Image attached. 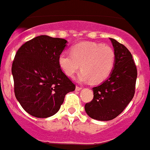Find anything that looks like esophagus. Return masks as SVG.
I'll return each mask as SVG.
<instances>
[{
    "mask_svg": "<svg viewBox=\"0 0 150 150\" xmlns=\"http://www.w3.org/2000/svg\"><path fill=\"white\" fill-rule=\"evenodd\" d=\"M75 90H76V91H80V90H82V87H80V86H76V88H75Z\"/></svg>",
    "mask_w": 150,
    "mask_h": 150,
    "instance_id": "34e87169",
    "label": "esophagus"
}]
</instances>
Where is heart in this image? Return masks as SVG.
I'll list each match as a JSON object with an SVG mask.
<instances>
[{"label":"heart","mask_w":150,"mask_h":150,"mask_svg":"<svg viewBox=\"0 0 150 150\" xmlns=\"http://www.w3.org/2000/svg\"><path fill=\"white\" fill-rule=\"evenodd\" d=\"M71 53L62 52L58 57V64L69 77H74L81 66L82 70L77 77L80 83L103 82L108 78L114 67L116 54L108 46L82 42L74 45Z\"/></svg>","instance_id":"heart-1"}]
</instances>
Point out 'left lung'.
Listing matches in <instances>:
<instances>
[{"label": "left lung", "instance_id": "obj_1", "mask_svg": "<svg viewBox=\"0 0 150 150\" xmlns=\"http://www.w3.org/2000/svg\"><path fill=\"white\" fill-rule=\"evenodd\" d=\"M116 54L113 70L103 83L93 87V99L85 111L96 120L108 121L120 115L133 98L137 77L133 56L124 45L110 38Z\"/></svg>", "mask_w": 150, "mask_h": 150}]
</instances>
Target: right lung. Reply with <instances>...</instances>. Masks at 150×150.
Returning a JSON list of instances; mask_svg holds the SVG:
<instances>
[{"label": "right lung", "mask_w": 150, "mask_h": 150, "mask_svg": "<svg viewBox=\"0 0 150 150\" xmlns=\"http://www.w3.org/2000/svg\"><path fill=\"white\" fill-rule=\"evenodd\" d=\"M62 38H33L19 48L12 64L14 93L30 115L47 118L58 112L75 85L63 73L58 57L67 47Z\"/></svg>", "instance_id": "add662e5"}]
</instances>
